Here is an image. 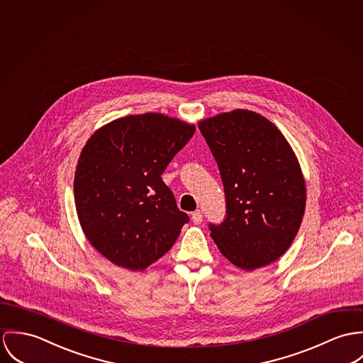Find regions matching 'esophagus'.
I'll return each mask as SVG.
<instances>
[{
    "label": "esophagus",
    "mask_w": 363,
    "mask_h": 363,
    "mask_svg": "<svg viewBox=\"0 0 363 363\" xmlns=\"http://www.w3.org/2000/svg\"><path fill=\"white\" fill-rule=\"evenodd\" d=\"M192 221H194V224H196V225L201 224V221H203V214H201V210H196V211L192 213Z\"/></svg>",
    "instance_id": "esophagus-1"
}]
</instances>
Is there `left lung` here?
<instances>
[{
	"label": "left lung",
	"mask_w": 363,
	"mask_h": 363,
	"mask_svg": "<svg viewBox=\"0 0 363 363\" xmlns=\"http://www.w3.org/2000/svg\"><path fill=\"white\" fill-rule=\"evenodd\" d=\"M220 169L227 214L211 238L234 266L252 272L280 259L295 240L306 207L296 155L266 117L234 110L199 121Z\"/></svg>",
	"instance_id": "1"
}]
</instances>
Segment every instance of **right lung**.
<instances>
[{"instance_id":"add662e5","label":"right lung","mask_w":363,"mask_h":363,"mask_svg":"<svg viewBox=\"0 0 363 363\" xmlns=\"http://www.w3.org/2000/svg\"><path fill=\"white\" fill-rule=\"evenodd\" d=\"M195 129L146 113L103 125L83 146L74 179L77 213L87 241L111 263L147 269L189 221L162 174Z\"/></svg>"}]
</instances>
